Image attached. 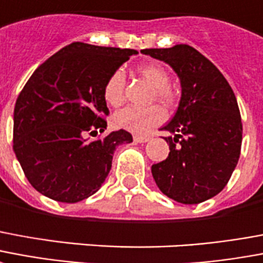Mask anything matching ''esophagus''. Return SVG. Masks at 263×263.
Here are the masks:
<instances>
[{
  "mask_svg": "<svg viewBox=\"0 0 263 263\" xmlns=\"http://www.w3.org/2000/svg\"><path fill=\"white\" fill-rule=\"evenodd\" d=\"M152 138L147 137V135H134V141L137 143H145V142L151 141Z\"/></svg>",
  "mask_w": 263,
  "mask_h": 263,
  "instance_id": "obj_1",
  "label": "esophagus"
}]
</instances>
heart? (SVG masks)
I'll return each mask as SVG.
<instances>
[{"label": "heart", "mask_w": 263, "mask_h": 263, "mask_svg": "<svg viewBox=\"0 0 263 263\" xmlns=\"http://www.w3.org/2000/svg\"><path fill=\"white\" fill-rule=\"evenodd\" d=\"M142 77L155 86V96L160 102L173 104L176 100V93L170 86V75L160 64H143L138 67ZM125 90V73L122 69H116L107 78L103 86V97L107 104L111 107H120L124 103ZM166 120V112L157 104L143 107H126L121 111L116 112L112 118L114 125L118 129L132 132V134H146L152 128L160 125Z\"/></svg>", "instance_id": "1"}]
</instances>
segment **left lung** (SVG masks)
I'll return each instance as SVG.
<instances>
[{
	"label": "left lung",
	"mask_w": 263,
	"mask_h": 263,
	"mask_svg": "<svg viewBox=\"0 0 263 263\" xmlns=\"http://www.w3.org/2000/svg\"><path fill=\"white\" fill-rule=\"evenodd\" d=\"M167 62L181 81L180 106L163 131L170 146L166 160L152 166L157 186L171 199L194 205L227 185L241 152L242 122L233 89L205 55L188 44L145 48Z\"/></svg>",
	"instance_id": "obj_1"
}]
</instances>
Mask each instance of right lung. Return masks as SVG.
<instances>
[{
  "instance_id": "1",
  "label": "right lung",
  "mask_w": 263,
  "mask_h": 263,
  "mask_svg": "<svg viewBox=\"0 0 263 263\" xmlns=\"http://www.w3.org/2000/svg\"><path fill=\"white\" fill-rule=\"evenodd\" d=\"M135 50L72 43L33 72L13 110V152L32 186L64 203L83 201L106 180L118 145L132 142L107 128L103 86Z\"/></svg>"
}]
</instances>
